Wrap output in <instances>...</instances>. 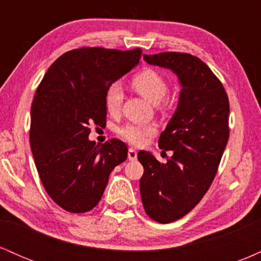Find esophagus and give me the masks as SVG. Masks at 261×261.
Returning <instances> with one entry per match:
<instances>
[{
  "mask_svg": "<svg viewBox=\"0 0 261 261\" xmlns=\"http://www.w3.org/2000/svg\"><path fill=\"white\" fill-rule=\"evenodd\" d=\"M127 157L130 161H135L137 158V152L135 148H128V152H127Z\"/></svg>",
  "mask_w": 261,
  "mask_h": 261,
  "instance_id": "34e87169",
  "label": "esophagus"
}]
</instances>
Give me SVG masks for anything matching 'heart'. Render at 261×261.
Segmentation results:
<instances>
[{
  "instance_id": "1",
  "label": "heart",
  "mask_w": 261,
  "mask_h": 261,
  "mask_svg": "<svg viewBox=\"0 0 261 261\" xmlns=\"http://www.w3.org/2000/svg\"><path fill=\"white\" fill-rule=\"evenodd\" d=\"M133 87L140 93L142 97L153 104H160L166 98L169 91V86L163 74L152 68L140 71L131 80ZM122 99H124V92L120 83L114 82L108 87L106 92V108L110 115H118L121 110ZM119 136L131 145L140 146L147 141L157 133V125L153 122L147 124H136V122H127L118 127L116 130Z\"/></svg>"
}]
</instances>
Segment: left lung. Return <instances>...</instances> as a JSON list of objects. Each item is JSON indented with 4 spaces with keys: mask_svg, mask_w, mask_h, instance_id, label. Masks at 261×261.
Returning <instances> with one entry per match:
<instances>
[{
    "mask_svg": "<svg viewBox=\"0 0 261 261\" xmlns=\"http://www.w3.org/2000/svg\"><path fill=\"white\" fill-rule=\"evenodd\" d=\"M146 62L174 71L180 98L158 146L173 155L161 164L140 151L143 166L140 193L149 218L170 223L189 214L216 176L229 137V101L226 89L205 62L187 53L143 55Z\"/></svg>",
    "mask_w": 261,
    "mask_h": 261,
    "instance_id": "left-lung-1",
    "label": "left lung"
}]
</instances>
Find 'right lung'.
<instances>
[{"mask_svg": "<svg viewBox=\"0 0 261 261\" xmlns=\"http://www.w3.org/2000/svg\"><path fill=\"white\" fill-rule=\"evenodd\" d=\"M142 50L79 47L50 66L35 91L29 141L49 196L60 207L83 214L97 206L112 170L127 158L118 139L95 145L92 125L107 121L108 87L139 64Z\"/></svg>", "mask_w": 261, "mask_h": 261, "instance_id": "1", "label": "right lung"}]
</instances>
